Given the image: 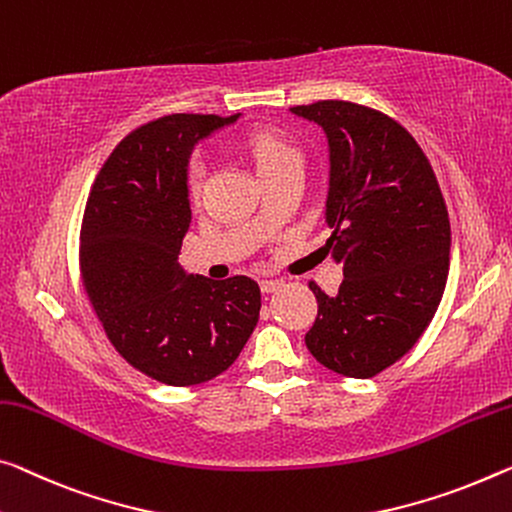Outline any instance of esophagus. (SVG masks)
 I'll use <instances>...</instances> for the list:
<instances>
[{"mask_svg":"<svg viewBox=\"0 0 512 512\" xmlns=\"http://www.w3.org/2000/svg\"><path fill=\"white\" fill-rule=\"evenodd\" d=\"M283 288V279H263L261 281V290L263 293H274V290Z\"/></svg>","mask_w":512,"mask_h":512,"instance_id":"1","label":"esophagus"}]
</instances>
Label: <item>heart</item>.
<instances>
[{
	"label": "heart",
	"instance_id": "heart-1",
	"mask_svg": "<svg viewBox=\"0 0 512 512\" xmlns=\"http://www.w3.org/2000/svg\"><path fill=\"white\" fill-rule=\"evenodd\" d=\"M242 148H245V153L251 164H254L258 176H265L270 174V171L283 167V164L300 160V151H297L288 139L277 135L274 130H251L249 135L242 139ZM201 174V164H192L190 174H187L190 194H199Z\"/></svg>",
	"mask_w": 512,
	"mask_h": 512
}]
</instances>
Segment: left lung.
<instances>
[{"mask_svg": "<svg viewBox=\"0 0 512 512\" xmlns=\"http://www.w3.org/2000/svg\"><path fill=\"white\" fill-rule=\"evenodd\" d=\"M327 137V249L343 265L306 348L345 377H373L407 355L442 302L451 224L428 157L403 125L348 100L290 107Z\"/></svg>", "mask_w": 512, "mask_h": 512, "instance_id": "obj_1", "label": "left lung"}]
</instances>
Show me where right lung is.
<instances>
[{
	"instance_id": "add662e5",
	"label": "right lung",
	"mask_w": 512,
	"mask_h": 512,
	"mask_svg": "<svg viewBox=\"0 0 512 512\" xmlns=\"http://www.w3.org/2000/svg\"><path fill=\"white\" fill-rule=\"evenodd\" d=\"M240 114H171L130 132L86 201L84 288L121 357L157 382L192 387L224 373L249 341L261 288L178 263L192 222L187 169L201 139Z\"/></svg>"
}]
</instances>
